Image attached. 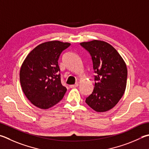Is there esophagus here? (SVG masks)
<instances>
[{
	"instance_id": "1",
	"label": "esophagus",
	"mask_w": 149,
	"mask_h": 149,
	"mask_svg": "<svg viewBox=\"0 0 149 149\" xmlns=\"http://www.w3.org/2000/svg\"><path fill=\"white\" fill-rule=\"evenodd\" d=\"M78 85H79V84H78V83H75V85H70V88H75V87H77Z\"/></svg>"
}]
</instances>
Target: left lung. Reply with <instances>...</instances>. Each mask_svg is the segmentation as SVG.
Wrapping results in <instances>:
<instances>
[{
  "mask_svg": "<svg viewBox=\"0 0 149 149\" xmlns=\"http://www.w3.org/2000/svg\"><path fill=\"white\" fill-rule=\"evenodd\" d=\"M93 61L94 88L85 102L97 112H104L115 106L125 91L128 71L117 51L107 42L93 40L80 43Z\"/></svg>",
  "mask_w": 149,
  "mask_h": 149,
  "instance_id": "1",
  "label": "left lung"
}]
</instances>
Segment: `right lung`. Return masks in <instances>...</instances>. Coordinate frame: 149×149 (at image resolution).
<instances>
[{"label": "right lung", "instance_id": "obj_1", "mask_svg": "<svg viewBox=\"0 0 149 149\" xmlns=\"http://www.w3.org/2000/svg\"><path fill=\"white\" fill-rule=\"evenodd\" d=\"M70 45L59 41L43 43L24 61L19 74L21 88L35 106L46 109L63 98L67 89L61 83L58 61Z\"/></svg>", "mask_w": 149, "mask_h": 149}]
</instances>
